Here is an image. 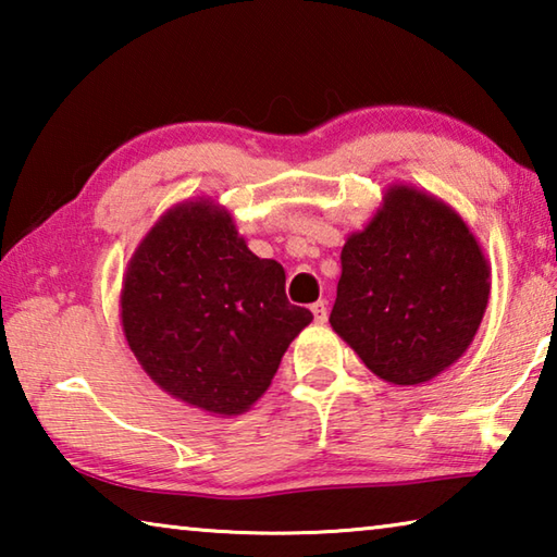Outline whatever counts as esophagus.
Segmentation results:
<instances>
[{
    "instance_id": "1",
    "label": "esophagus",
    "mask_w": 557,
    "mask_h": 557,
    "mask_svg": "<svg viewBox=\"0 0 557 557\" xmlns=\"http://www.w3.org/2000/svg\"><path fill=\"white\" fill-rule=\"evenodd\" d=\"M312 314H314L317 324H324L326 322V301H314Z\"/></svg>"
}]
</instances>
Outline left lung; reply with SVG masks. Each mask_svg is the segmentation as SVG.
<instances>
[{
    "instance_id": "left-lung-1",
    "label": "left lung",
    "mask_w": 557,
    "mask_h": 557,
    "mask_svg": "<svg viewBox=\"0 0 557 557\" xmlns=\"http://www.w3.org/2000/svg\"><path fill=\"white\" fill-rule=\"evenodd\" d=\"M492 265L467 221L437 196L391 184L342 248L334 332L393 385L455 366L482 324Z\"/></svg>"
}]
</instances>
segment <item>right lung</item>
<instances>
[{
	"mask_svg": "<svg viewBox=\"0 0 557 557\" xmlns=\"http://www.w3.org/2000/svg\"><path fill=\"white\" fill-rule=\"evenodd\" d=\"M127 346L159 388L219 418L248 412L312 322L285 270L248 248L225 206L196 196L159 215L120 289Z\"/></svg>",
	"mask_w": 557,
	"mask_h": 557,
	"instance_id": "right-lung-1",
	"label": "right lung"
}]
</instances>
